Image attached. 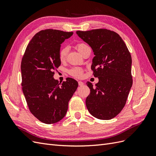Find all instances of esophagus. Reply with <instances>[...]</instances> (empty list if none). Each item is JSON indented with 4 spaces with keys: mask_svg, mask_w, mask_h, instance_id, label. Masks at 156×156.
Returning <instances> with one entry per match:
<instances>
[{
    "mask_svg": "<svg viewBox=\"0 0 156 156\" xmlns=\"http://www.w3.org/2000/svg\"><path fill=\"white\" fill-rule=\"evenodd\" d=\"M78 84H79V86H83V84H84V83L82 82V81H79V82H78Z\"/></svg>",
    "mask_w": 156,
    "mask_h": 156,
    "instance_id": "34e87169",
    "label": "esophagus"
}]
</instances>
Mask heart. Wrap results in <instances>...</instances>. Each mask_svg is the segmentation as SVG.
I'll list each match as a JSON object with an SVG mask.
<instances>
[{"mask_svg":"<svg viewBox=\"0 0 156 156\" xmlns=\"http://www.w3.org/2000/svg\"><path fill=\"white\" fill-rule=\"evenodd\" d=\"M88 47L87 44L84 43H80L76 45V48L80 53H82L83 50ZM68 53V48H62L59 51V58L60 60H64ZM69 73L72 76L75 77H81L83 75V69L80 68H73L69 70Z\"/></svg>","mask_w":156,"mask_h":156,"instance_id":"b5f03b06","label":"heart"}]
</instances>
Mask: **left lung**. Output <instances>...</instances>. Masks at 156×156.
<instances>
[{"label": "left lung", "instance_id": "8db88e82", "mask_svg": "<svg viewBox=\"0 0 156 156\" xmlns=\"http://www.w3.org/2000/svg\"><path fill=\"white\" fill-rule=\"evenodd\" d=\"M76 34L91 47L95 55L91 68L99 79L95 87L87 83L90 89L87 107L96 119L111 120L125 106L133 84L130 53L115 32L101 29L79 30Z\"/></svg>", "mask_w": 156, "mask_h": 156}]
</instances>
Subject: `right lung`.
Wrapping results in <instances>:
<instances>
[{
	"instance_id": "1",
	"label": "right lung",
	"mask_w": 156,
	"mask_h": 156,
	"mask_svg": "<svg viewBox=\"0 0 156 156\" xmlns=\"http://www.w3.org/2000/svg\"><path fill=\"white\" fill-rule=\"evenodd\" d=\"M72 35V32L41 30L32 37L22 58L21 85L28 107L45 124H55L63 119L78 87L73 79L60 84L53 77V71L61 64V44Z\"/></svg>"
}]
</instances>
